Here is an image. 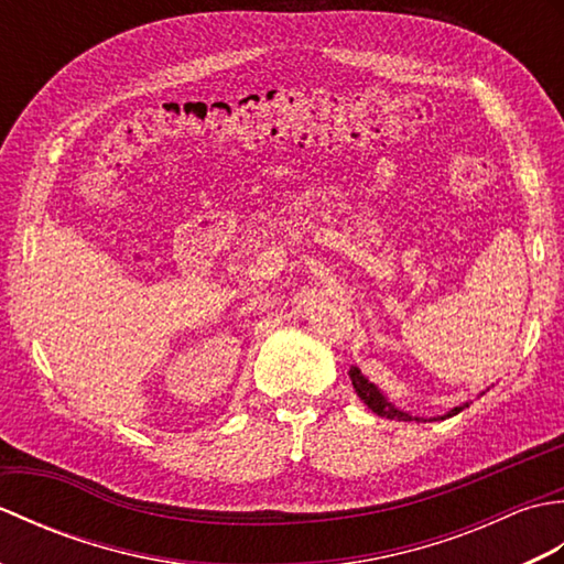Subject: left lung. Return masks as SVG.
I'll list each match as a JSON object with an SVG mask.
<instances>
[{
	"label": "left lung",
	"mask_w": 564,
	"mask_h": 564,
	"mask_svg": "<svg viewBox=\"0 0 564 564\" xmlns=\"http://www.w3.org/2000/svg\"><path fill=\"white\" fill-rule=\"evenodd\" d=\"M349 378H351V386H354V390H356V394L358 398H361L366 404H368V410H373L378 416H386V419H398V422H443V419H448V416H453V414H458V412H463L465 406H470V402H463V404H458V406H453L451 412H446V414H441V416H416V414H410V412H404V410H400L398 404L394 402H390L388 400V394L382 392L376 382H370L364 373H361V368L358 366H351L349 368ZM489 390V388H487ZM485 394V392H482Z\"/></svg>",
	"instance_id": "obj_1"
}]
</instances>
